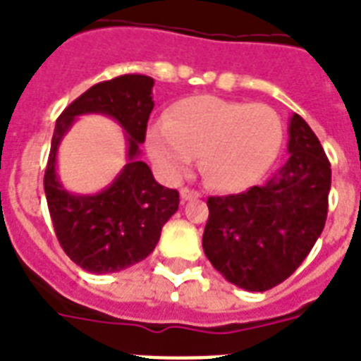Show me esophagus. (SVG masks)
Here are the masks:
<instances>
[{"mask_svg": "<svg viewBox=\"0 0 361 361\" xmlns=\"http://www.w3.org/2000/svg\"><path fill=\"white\" fill-rule=\"evenodd\" d=\"M180 195H181V198H183V200H192V198L200 197V192L192 191V189H189V187H183V189L180 191Z\"/></svg>", "mask_w": 361, "mask_h": 361, "instance_id": "obj_1", "label": "esophagus"}]
</instances>
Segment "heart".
I'll return each instance as SVG.
<instances>
[{
	"label": "heart",
	"mask_w": 361,
	"mask_h": 361,
	"mask_svg": "<svg viewBox=\"0 0 361 361\" xmlns=\"http://www.w3.org/2000/svg\"><path fill=\"white\" fill-rule=\"evenodd\" d=\"M283 142L271 106L200 95L170 109L147 129V152L161 174L180 180L200 153V174L219 191H238L262 178Z\"/></svg>",
	"instance_id": "obj_1"
}]
</instances>
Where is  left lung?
Returning a JSON list of instances; mask_svg holds the SVG:
<instances>
[{
    "mask_svg": "<svg viewBox=\"0 0 361 361\" xmlns=\"http://www.w3.org/2000/svg\"><path fill=\"white\" fill-rule=\"evenodd\" d=\"M288 153L264 185L208 198L204 252L226 281L249 292L269 290L288 279L326 225L330 161L298 114L288 125Z\"/></svg>",
    "mask_w": 361,
    "mask_h": 361,
    "instance_id": "obj_1",
    "label": "left lung"
}]
</instances>
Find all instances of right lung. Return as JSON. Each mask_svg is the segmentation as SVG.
I'll return each mask as SVG.
<instances>
[{
	"label": "right lung",
	"instance_id": "add662e5",
	"mask_svg": "<svg viewBox=\"0 0 361 361\" xmlns=\"http://www.w3.org/2000/svg\"><path fill=\"white\" fill-rule=\"evenodd\" d=\"M153 78L121 75L99 82L75 99L56 121L44 170L48 212L67 257L92 274H112L140 262L155 249L161 228L180 206V192L159 185L138 159L153 110ZM106 114L128 133L130 163L113 185L97 195H71L55 174V153L76 115Z\"/></svg>",
	"mask_w": 361,
	"mask_h": 361
}]
</instances>
